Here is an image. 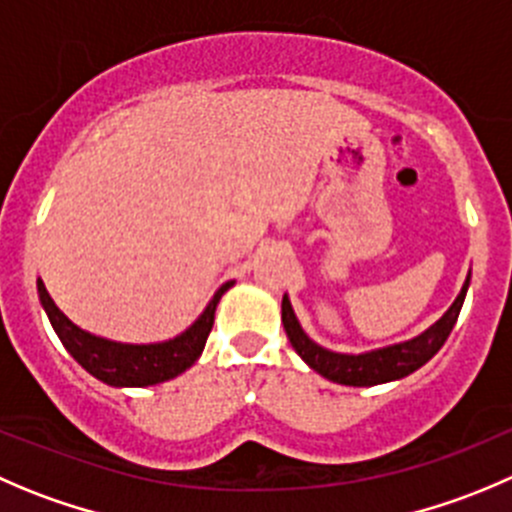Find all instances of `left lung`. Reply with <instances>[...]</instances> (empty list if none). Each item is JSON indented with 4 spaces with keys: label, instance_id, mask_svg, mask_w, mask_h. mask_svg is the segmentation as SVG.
I'll return each instance as SVG.
<instances>
[{
    "label": "left lung",
    "instance_id": "obj_1",
    "mask_svg": "<svg viewBox=\"0 0 512 512\" xmlns=\"http://www.w3.org/2000/svg\"><path fill=\"white\" fill-rule=\"evenodd\" d=\"M470 287V272L465 277L463 287H460L458 297L453 305L448 307L438 322L423 330L420 335L410 337V340L395 342V345L375 347V350L365 352H335L327 347L317 345L305 330H302L300 320H297L295 310H292L290 297H282V325H285L287 340L295 347L297 355L307 362L315 372H320L327 380L337 382V385H350V388H372V385H382V382H393L400 377H408L418 367H423L440 347L445 345L448 335L453 332L455 322H458L460 307H463L465 295Z\"/></svg>",
    "mask_w": 512,
    "mask_h": 512
}]
</instances>
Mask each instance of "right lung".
Masks as SVG:
<instances>
[{"mask_svg": "<svg viewBox=\"0 0 512 512\" xmlns=\"http://www.w3.org/2000/svg\"><path fill=\"white\" fill-rule=\"evenodd\" d=\"M232 285H235V280L225 282L212 295V300L207 302L200 317L187 330H182L180 335L162 342H140V345L137 342H117L109 340V337H99L94 332H87L79 325H74L54 305L42 277L37 280V292L39 302H42L44 312H47L49 322H52L62 345L67 347L69 355L89 375L102 380L104 385H112V388H150V385H160V382L182 375V372L195 365L197 357L205 350L207 335H210L212 325H215L217 302L222 300V295Z\"/></svg>", "mask_w": 512, "mask_h": 512, "instance_id": "add662e5", "label": "right lung"}]
</instances>
